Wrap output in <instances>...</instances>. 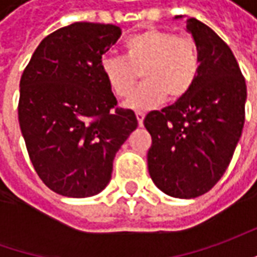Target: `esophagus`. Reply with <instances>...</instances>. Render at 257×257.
Returning <instances> with one entry per match:
<instances>
[{
  "label": "esophagus",
  "instance_id": "obj_1",
  "mask_svg": "<svg viewBox=\"0 0 257 257\" xmlns=\"http://www.w3.org/2000/svg\"><path fill=\"white\" fill-rule=\"evenodd\" d=\"M136 117H137V121L140 125H143V120H144V113L143 111H136Z\"/></svg>",
  "mask_w": 257,
  "mask_h": 257
}]
</instances>
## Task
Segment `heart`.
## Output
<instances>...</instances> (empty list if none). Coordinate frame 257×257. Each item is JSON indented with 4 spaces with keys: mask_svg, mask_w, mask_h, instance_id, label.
Wrapping results in <instances>:
<instances>
[{
    "mask_svg": "<svg viewBox=\"0 0 257 257\" xmlns=\"http://www.w3.org/2000/svg\"><path fill=\"white\" fill-rule=\"evenodd\" d=\"M100 68L113 93L121 98L131 93L140 71L145 81L125 105L146 110L162 103L166 95L177 100L189 93L199 75L200 57L190 37L149 28L125 40L124 57L104 55Z\"/></svg>",
    "mask_w": 257,
    "mask_h": 257,
    "instance_id": "heart-1",
    "label": "heart"
}]
</instances>
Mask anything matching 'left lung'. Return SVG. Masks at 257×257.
Listing matches in <instances>:
<instances>
[{
	"instance_id": "1",
	"label": "left lung",
	"mask_w": 257,
	"mask_h": 257,
	"mask_svg": "<svg viewBox=\"0 0 257 257\" xmlns=\"http://www.w3.org/2000/svg\"><path fill=\"white\" fill-rule=\"evenodd\" d=\"M187 31L197 45L199 75L189 93L144 118L152 136L150 177L179 199L199 197L220 180L242 136L247 97L229 45L196 18L187 20Z\"/></svg>"
}]
</instances>
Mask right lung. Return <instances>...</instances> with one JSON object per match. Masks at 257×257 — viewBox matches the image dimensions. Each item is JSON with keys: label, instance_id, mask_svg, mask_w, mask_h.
I'll list each match as a JSON object with an SVG mask.
<instances>
[{"label": "right lung", "instance_id": "add662e5", "mask_svg": "<svg viewBox=\"0 0 257 257\" xmlns=\"http://www.w3.org/2000/svg\"><path fill=\"white\" fill-rule=\"evenodd\" d=\"M120 27L74 23L40 43L20 81L18 121L45 186L90 197L111 179L115 153L137 128L133 110L117 107L100 61Z\"/></svg>", "mask_w": 257, "mask_h": 257}]
</instances>
